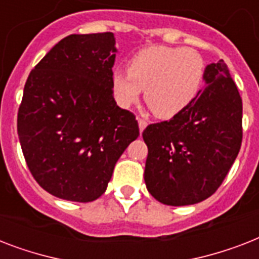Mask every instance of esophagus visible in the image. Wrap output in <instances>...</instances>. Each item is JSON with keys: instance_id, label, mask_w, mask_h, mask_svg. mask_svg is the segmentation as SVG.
<instances>
[{"instance_id": "obj_1", "label": "esophagus", "mask_w": 259, "mask_h": 259, "mask_svg": "<svg viewBox=\"0 0 259 259\" xmlns=\"http://www.w3.org/2000/svg\"><path fill=\"white\" fill-rule=\"evenodd\" d=\"M148 126V122L145 121V119H142V118H138V127H140V132H144L145 130V127Z\"/></svg>"}]
</instances>
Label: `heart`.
Wrapping results in <instances>:
<instances>
[{
  "instance_id": "heart-1",
  "label": "heart",
  "mask_w": 259,
  "mask_h": 259,
  "mask_svg": "<svg viewBox=\"0 0 259 259\" xmlns=\"http://www.w3.org/2000/svg\"><path fill=\"white\" fill-rule=\"evenodd\" d=\"M205 64L192 48L154 46L138 51L127 63V72L115 70L111 87L118 105L129 107L145 90V101L160 118L185 110L197 97Z\"/></svg>"
}]
</instances>
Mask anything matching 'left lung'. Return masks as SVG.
<instances>
[{
  "label": "left lung",
  "mask_w": 259,
  "mask_h": 259,
  "mask_svg": "<svg viewBox=\"0 0 259 259\" xmlns=\"http://www.w3.org/2000/svg\"><path fill=\"white\" fill-rule=\"evenodd\" d=\"M205 89L169 121L149 125L145 184L166 205L205 200L223 183L242 144V99L223 60L204 71Z\"/></svg>",
  "instance_id": "obj_1"
}]
</instances>
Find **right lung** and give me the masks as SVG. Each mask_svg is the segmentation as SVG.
<instances>
[{
  "label": "right lung",
  "mask_w": 259,
  "mask_h": 259,
  "mask_svg": "<svg viewBox=\"0 0 259 259\" xmlns=\"http://www.w3.org/2000/svg\"><path fill=\"white\" fill-rule=\"evenodd\" d=\"M115 54L111 32L70 34L26 79L18 138L32 176L54 196L98 199L118 158L140 136L136 117L114 101Z\"/></svg>",
  "instance_id": "1"
}]
</instances>
